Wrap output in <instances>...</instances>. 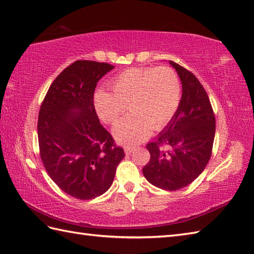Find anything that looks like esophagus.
<instances>
[{"label": "esophagus", "mask_w": 254, "mask_h": 254, "mask_svg": "<svg viewBox=\"0 0 254 254\" xmlns=\"http://www.w3.org/2000/svg\"><path fill=\"white\" fill-rule=\"evenodd\" d=\"M134 146H129V145H127V146H125V153L128 155V154H131L132 152L134 151Z\"/></svg>", "instance_id": "34e87169"}]
</instances>
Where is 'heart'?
<instances>
[{"label":"heart","instance_id":"obj_1","mask_svg":"<svg viewBox=\"0 0 254 254\" xmlns=\"http://www.w3.org/2000/svg\"><path fill=\"white\" fill-rule=\"evenodd\" d=\"M111 88L113 93L95 92V111L104 123L114 125L128 104L130 113L113 131L117 141L125 144H136L149 136L151 129L166 127L182 99L179 78L168 66L126 69L112 80Z\"/></svg>","mask_w":254,"mask_h":254}]
</instances>
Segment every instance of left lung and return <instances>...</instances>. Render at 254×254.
<instances>
[{
    "label": "left lung",
    "instance_id": "left-lung-1",
    "mask_svg": "<svg viewBox=\"0 0 254 254\" xmlns=\"http://www.w3.org/2000/svg\"><path fill=\"white\" fill-rule=\"evenodd\" d=\"M170 63L182 80V100L164 130L146 144L151 156L142 172L155 187L175 191L192 183L210 161L215 115L198 78L175 62Z\"/></svg>",
    "mask_w": 254,
    "mask_h": 254
}]
</instances>
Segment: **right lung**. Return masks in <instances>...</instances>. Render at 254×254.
I'll return each mask as SVG.
<instances>
[{"mask_svg": "<svg viewBox=\"0 0 254 254\" xmlns=\"http://www.w3.org/2000/svg\"><path fill=\"white\" fill-rule=\"evenodd\" d=\"M114 68L79 60L61 72L44 97L38 117L40 157L58 187L79 200L103 194L125 157L101 125L93 95L98 81Z\"/></svg>", "mask_w": 254, "mask_h": 254, "instance_id": "obj_1", "label": "right lung"}]
</instances>
